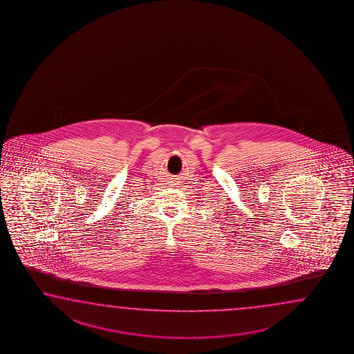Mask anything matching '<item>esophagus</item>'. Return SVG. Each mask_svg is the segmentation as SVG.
<instances>
[{
	"label": "esophagus",
	"instance_id": "34e87169",
	"mask_svg": "<svg viewBox=\"0 0 354 354\" xmlns=\"http://www.w3.org/2000/svg\"><path fill=\"white\" fill-rule=\"evenodd\" d=\"M174 182H178V180H177V178H174Z\"/></svg>",
	"mask_w": 354,
	"mask_h": 354
}]
</instances>
